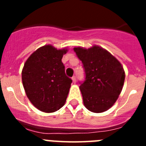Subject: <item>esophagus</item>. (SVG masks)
Returning a JSON list of instances; mask_svg holds the SVG:
<instances>
[{"label": "esophagus", "mask_w": 146, "mask_h": 146, "mask_svg": "<svg viewBox=\"0 0 146 146\" xmlns=\"http://www.w3.org/2000/svg\"><path fill=\"white\" fill-rule=\"evenodd\" d=\"M72 81H73V82H74V83H75L76 82V76H73V77H72Z\"/></svg>", "instance_id": "obj_1"}]
</instances>
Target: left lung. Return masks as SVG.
Instances as JSON below:
<instances>
[{
	"label": "left lung",
	"mask_w": 146,
	"mask_h": 146,
	"mask_svg": "<svg viewBox=\"0 0 146 146\" xmlns=\"http://www.w3.org/2000/svg\"><path fill=\"white\" fill-rule=\"evenodd\" d=\"M74 51L82 61L85 80L80 82L83 103L93 113H102L116 102L123 86L125 73L121 63L99 46Z\"/></svg>",
	"instance_id": "8db88e82"
}]
</instances>
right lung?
<instances>
[{"label": "right lung", "instance_id": "obj_1", "mask_svg": "<svg viewBox=\"0 0 146 146\" xmlns=\"http://www.w3.org/2000/svg\"><path fill=\"white\" fill-rule=\"evenodd\" d=\"M67 51L45 45L32 53L24 64L22 80L25 94L41 111L55 112L65 104L72 82L61 61Z\"/></svg>", "mask_w": 146, "mask_h": 146}]
</instances>
